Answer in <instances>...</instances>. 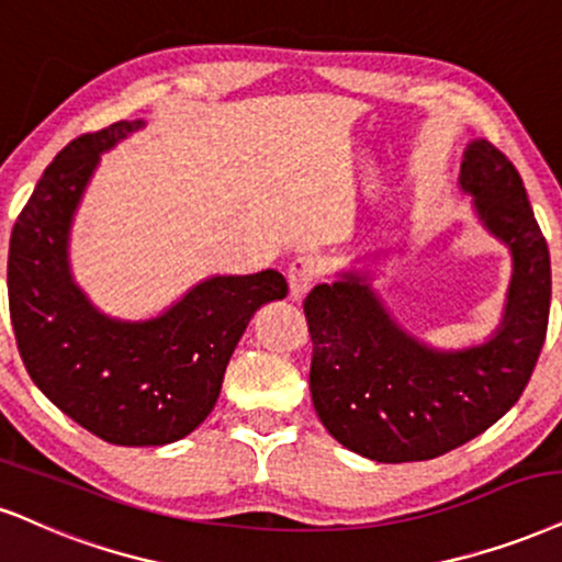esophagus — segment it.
Returning a JSON list of instances; mask_svg holds the SVG:
<instances>
[{
  "label": "esophagus",
  "mask_w": 562,
  "mask_h": 562,
  "mask_svg": "<svg viewBox=\"0 0 562 562\" xmlns=\"http://www.w3.org/2000/svg\"><path fill=\"white\" fill-rule=\"evenodd\" d=\"M317 279V262L313 258H296L289 268V296L302 302Z\"/></svg>",
  "instance_id": "esophagus-1"
}]
</instances>
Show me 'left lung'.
<instances>
[{
    "mask_svg": "<svg viewBox=\"0 0 562 562\" xmlns=\"http://www.w3.org/2000/svg\"><path fill=\"white\" fill-rule=\"evenodd\" d=\"M459 184L514 260L503 317L484 341L440 349L408 334L372 286L385 249L355 258L364 266L338 270L304 300L317 417L370 461H427L482 435L521 396L544 346L550 249L516 166L480 137L463 150Z\"/></svg>",
    "mask_w": 562,
    "mask_h": 562,
    "instance_id": "left-lung-1",
    "label": "left lung"
}]
</instances>
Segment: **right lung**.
<instances>
[{
	"mask_svg": "<svg viewBox=\"0 0 562 562\" xmlns=\"http://www.w3.org/2000/svg\"><path fill=\"white\" fill-rule=\"evenodd\" d=\"M145 120L82 135L46 166L15 221L7 294L23 364L69 419L114 446H166L187 438L216 406L224 372L262 304L289 286L279 270L207 276L145 321L106 315L69 266V234L101 154Z\"/></svg>",
	"mask_w": 562,
	"mask_h": 562,
	"instance_id": "right-lung-1",
	"label": "right lung"
}]
</instances>
